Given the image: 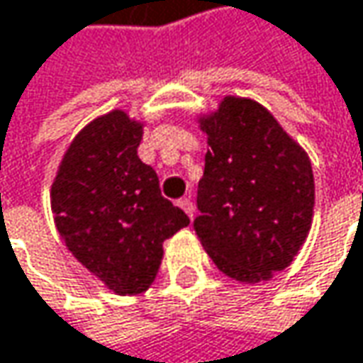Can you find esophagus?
Masks as SVG:
<instances>
[{
	"mask_svg": "<svg viewBox=\"0 0 363 363\" xmlns=\"http://www.w3.org/2000/svg\"><path fill=\"white\" fill-rule=\"evenodd\" d=\"M177 204H179V208H182V211H184V213H186L190 219L194 217V204H192V200H190V198H182Z\"/></svg>",
	"mask_w": 363,
	"mask_h": 363,
	"instance_id": "esophagus-1",
	"label": "esophagus"
}]
</instances>
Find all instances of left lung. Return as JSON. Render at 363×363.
<instances>
[{"label":"left lung","instance_id":"1","mask_svg":"<svg viewBox=\"0 0 363 363\" xmlns=\"http://www.w3.org/2000/svg\"><path fill=\"white\" fill-rule=\"evenodd\" d=\"M208 136L194 229L220 272L260 283L291 264L314 213V173L260 103L225 96L200 117Z\"/></svg>","mask_w":363,"mask_h":363}]
</instances>
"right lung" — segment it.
Here are the masks:
<instances>
[{"label": "right lung", "instance_id": "obj_1", "mask_svg": "<svg viewBox=\"0 0 363 363\" xmlns=\"http://www.w3.org/2000/svg\"><path fill=\"white\" fill-rule=\"evenodd\" d=\"M143 123L125 111L96 117L65 150L51 186L55 227L74 258L117 296L155 281L163 242L188 215L161 196L159 177L138 159Z\"/></svg>", "mask_w": 363, "mask_h": 363}]
</instances>
